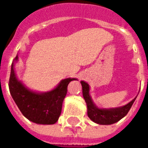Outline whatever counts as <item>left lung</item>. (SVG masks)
I'll return each mask as SVG.
<instances>
[{"mask_svg": "<svg viewBox=\"0 0 148 148\" xmlns=\"http://www.w3.org/2000/svg\"><path fill=\"white\" fill-rule=\"evenodd\" d=\"M82 86V94L87 106V114L88 116L94 123L101 125H109L116 123L124 117L130 110L131 107L133 105L136 97L132 100L130 102L121 107L109 108V109H101L94 104L93 99L90 94V87L89 84L81 81Z\"/></svg>", "mask_w": 148, "mask_h": 148, "instance_id": "left-lung-1", "label": "left lung"}]
</instances>
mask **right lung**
<instances>
[{
	"label": "right lung",
	"mask_w": 148,
	"mask_h": 148,
	"mask_svg": "<svg viewBox=\"0 0 148 148\" xmlns=\"http://www.w3.org/2000/svg\"><path fill=\"white\" fill-rule=\"evenodd\" d=\"M17 62L16 55L12 64L8 83L9 91L15 103L22 114L32 122L38 124H55L61 114L68 85L77 78H65L53 90L43 93L36 92L30 90L17 78L15 71V63Z\"/></svg>",
	"instance_id": "obj_1"
}]
</instances>
